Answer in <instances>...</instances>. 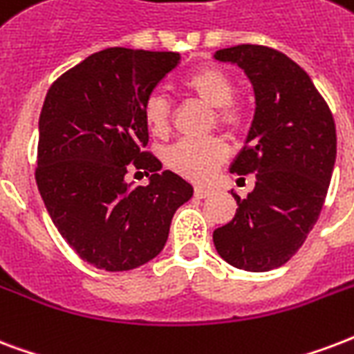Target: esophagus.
I'll list each match as a JSON object with an SVG mask.
<instances>
[{
	"mask_svg": "<svg viewBox=\"0 0 354 354\" xmlns=\"http://www.w3.org/2000/svg\"><path fill=\"white\" fill-rule=\"evenodd\" d=\"M194 196L199 199L209 198V196H211V190H207V188H201V187H196L194 188Z\"/></svg>",
	"mask_w": 354,
	"mask_h": 354,
	"instance_id": "34e87169",
	"label": "esophagus"
}]
</instances>
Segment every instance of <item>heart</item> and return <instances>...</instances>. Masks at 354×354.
Here are the masks:
<instances>
[{
	"label": "heart",
	"mask_w": 354,
	"mask_h": 354,
	"mask_svg": "<svg viewBox=\"0 0 354 354\" xmlns=\"http://www.w3.org/2000/svg\"><path fill=\"white\" fill-rule=\"evenodd\" d=\"M183 86L201 102L214 108V117L220 127L235 132L243 124V110L233 100L237 93L235 84L224 71L214 66L199 68L196 73L188 74ZM142 113L143 121L153 134L164 136L169 130V104L162 95L158 93L149 95L143 102ZM225 158H227V147L218 138H205V140L183 138L174 145H169L164 153L167 167L196 183H205L211 179L218 167L224 164Z\"/></svg>",
	"instance_id": "heart-1"
}]
</instances>
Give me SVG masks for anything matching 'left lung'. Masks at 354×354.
I'll return each instance as SVG.
<instances>
[{
  "label": "left lung",
  "mask_w": 354,
  "mask_h": 354,
  "mask_svg": "<svg viewBox=\"0 0 354 354\" xmlns=\"http://www.w3.org/2000/svg\"><path fill=\"white\" fill-rule=\"evenodd\" d=\"M214 59L241 66L254 87V121L230 169L256 174V188L244 199L231 190L239 209L212 241L233 267L267 272L288 263L317 222L336 162V124L312 78L278 50L239 44Z\"/></svg>",
  "instance_id": "left-lung-1"
}]
</instances>
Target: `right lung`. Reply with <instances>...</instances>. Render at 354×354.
I'll return each mask as SVG.
<instances>
[{
    "instance_id": "add662e5",
    "label": "right lung",
    "mask_w": 354,
    "mask_h": 354,
    "mask_svg": "<svg viewBox=\"0 0 354 354\" xmlns=\"http://www.w3.org/2000/svg\"><path fill=\"white\" fill-rule=\"evenodd\" d=\"M177 52L106 48L61 74L39 119L37 187L61 237L93 267H142L164 248L190 183L143 147V102L179 65ZM153 171L132 187L129 167Z\"/></svg>"
}]
</instances>
